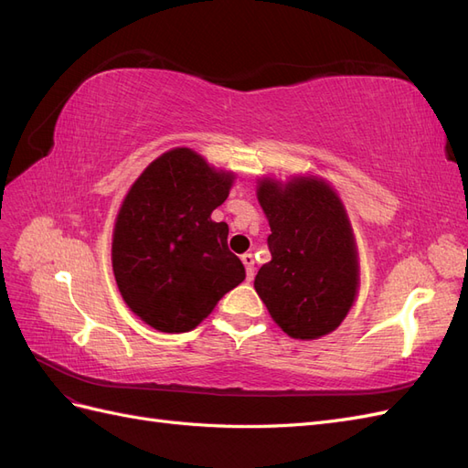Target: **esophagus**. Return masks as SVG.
<instances>
[{
    "label": "esophagus",
    "instance_id": "34e87169",
    "mask_svg": "<svg viewBox=\"0 0 468 468\" xmlns=\"http://www.w3.org/2000/svg\"><path fill=\"white\" fill-rule=\"evenodd\" d=\"M242 263L246 265V275H248V281H251V279H253V275H256V271H253V263H256V261H253V256H251V253H244V256H242Z\"/></svg>",
    "mask_w": 468,
    "mask_h": 468
}]
</instances>
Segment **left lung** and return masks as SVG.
Wrapping results in <instances>:
<instances>
[{"label": "left lung", "mask_w": 468, "mask_h": 468, "mask_svg": "<svg viewBox=\"0 0 468 468\" xmlns=\"http://www.w3.org/2000/svg\"><path fill=\"white\" fill-rule=\"evenodd\" d=\"M258 201L271 226V261L261 265L253 281L260 299L294 339L334 332L359 287L356 242L342 201L316 177L285 186L263 179Z\"/></svg>", "instance_id": "1"}]
</instances>
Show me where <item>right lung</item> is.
Returning a JSON list of instances; mask_svg holds the SVG:
<instances>
[{
  "label": "right lung",
  "instance_id": "add662e5",
  "mask_svg": "<svg viewBox=\"0 0 468 468\" xmlns=\"http://www.w3.org/2000/svg\"><path fill=\"white\" fill-rule=\"evenodd\" d=\"M232 174L176 148L140 176L119 210L112 271L124 303L154 330L189 332L246 279L229 250V224L210 220Z\"/></svg>",
  "mask_w": 468,
  "mask_h": 468
}]
</instances>
